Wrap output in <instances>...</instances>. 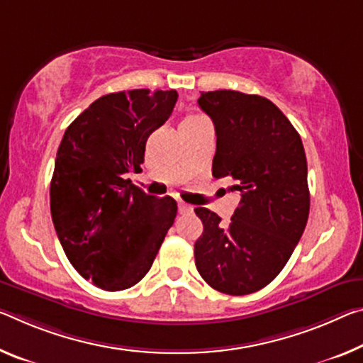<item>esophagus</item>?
Segmentation results:
<instances>
[{"label":"esophagus","instance_id":"obj_1","mask_svg":"<svg viewBox=\"0 0 363 363\" xmlns=\"http://www.w3.org/2000/svg\"><path fill=\"white\" fill-rule=\"evenodd\" d=\"M177 206H179L181 215H186V213H192L194 211V206L192 205H187V203H184V202H179V203H177Z\"/></svg>","mask_w":363,"mask_h":363}]
</instances>
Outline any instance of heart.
<instances>
[{
    "label": "heart",
    "mask_w": 363,
    "mask_h": 363,
    "mask_svg": "<svg viewBox=\"0 0 363 363\" xmlns=\"http://www.w3.org/2000/svg\"><path fill=\"white\" fill-rule=\"evenodd\" d=\"M202 119H205V118L199 116V114H187V116L184 118L182 124H187V123H199V121H202Z\"/></svg>",
    "instance_id": "heart-1"
}]
</instances>
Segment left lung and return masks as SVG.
<instances>
[{
  "label": "left lung",
  "instance_id": "1",
  "mask_svg": "<svg viewBox=\"0 0 363 363\" xmlns=\"http://www.w3.org/2000/svg\"><path fill=\"white\" fill-rule=\"evenodd\" d=\"M199 106L216 130L213 176L231 177L240 202L228 224L208 208H195L203 223L195 267L213 289L252 294L281 273L306 229V150L291 121L260 95L202 91Z\"/></svg>",
  "mask_w": 363,
  "mask_h": 363
}]
</instances>
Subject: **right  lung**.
Instances as JSON below:
<instances>
[{
	"instance_id": "add662e5",
	"label": "right lung",
	"mask_w": 363,
	"mask_h": 363,
	"mask_svg": "<svg viewBox=\"0 0 363 363\" xmlns=\"http://www.w3.org/2000/svg\"><path fill=\"white\" fill-rule=\"evenodd\" d=\"M176 90L135 89L100 96L66 129L50 186L51 218L66 257L105 291L129 289L152 268L177 203L128 179L145 143L171 116Z\"/></svg>"
}]
</instances>
